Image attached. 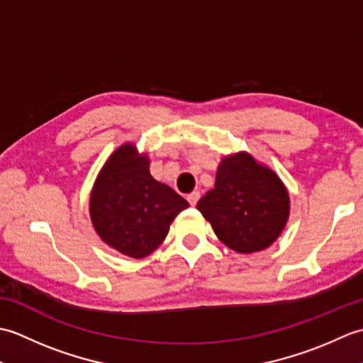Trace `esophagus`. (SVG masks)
Here are the masks:
<instances>
[{
  "mask_svg": "<svg viewBox=\"0 0 363 363\" xmlns=\"http://www.w3.org/2000/svg\"><path fill=\"white\" fill-rule=\"evenodd\" d=\"M199 198H201V194H199V191H191V194L187 196V201L190 203V206H196Z\"/></svg>",
  "mask_w": 363,
  "mask_h": 363,
  "instance_id": "1",
  "label": "esophagus"
}]
</instances>
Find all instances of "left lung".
Returning <instances> with one entry per match:
<instances>
[{"instance_id": "8db88e82", "label": "left lung", "mask_w": 363, "mask_h": 363, "mask_svg": "<svg viewBox=\"0 0 363 363\" xmlns=\"http://www.w3.org/2000/svg\"><path fill=\"white\" fill-rule=\"evenodd\" d=\"M196 209L228 248L248 254L268 248L279 237L290 201L272 169L238 152L223 159L215 187L199 199Z\"/></svg>"}]
</instances>
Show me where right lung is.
<instances>
[{"label":"right lung","mask_w":363,"mask_h":363,"mask_svg":"<svg viewBox=\"0 0 363 363\" xmlns=\"http://www.w3.org/2000/svg\"><path fill=\"white\" fill-rule=\"evenodd\" d=\"M148 157L123 145L106 162L90 196L98 235L117 251L142 259L165 240L169 225L189 203L150 174Z\"/></svg>","instance_id":"add662e5"}]
</instances>
